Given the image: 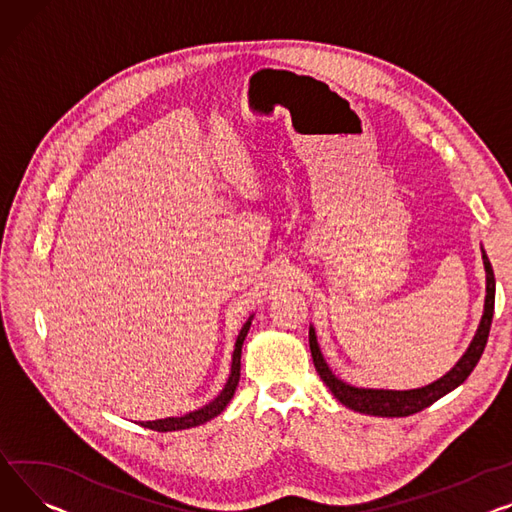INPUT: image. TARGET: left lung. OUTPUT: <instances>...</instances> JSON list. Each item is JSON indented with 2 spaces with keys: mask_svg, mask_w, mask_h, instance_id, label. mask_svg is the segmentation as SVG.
Masks as SVG:
<instances>
[{
  "mask_svg": "<svg viewBox=\"0 0 512 512\" xmlns=\"http://www.w3.org/2000/svg\"><path fill=\"white\" fill-rule=\"evenodd\" d=\"M484 265H486V306H484V317H482L480 329H478V333H475L469 350L455 364V368L445 374V377L434 381L428 387L412 389V391H383V389L350 387L344 381H339L335 374L329 370V366L325 364V360L321 356V350L317 346L315 331L311 329L309 331L311 356H313V362H315L319 377L329 387V391L354 412L370 414V416H383V418H403V416H412V414H418V412L426 410L428 405L438 401L442 395H447L453 389H457L469 377L471 370L478 366V362L484 354V348L488 344V335H490V327H492L496 280H494V269H492L490 259H488L486 253H484Z\"/></svg>",
  "mask_w": 512,
  "mask_h": 512,
  "instance_id": "8db88e82",
  "label": "left lung"
}]
</instances>
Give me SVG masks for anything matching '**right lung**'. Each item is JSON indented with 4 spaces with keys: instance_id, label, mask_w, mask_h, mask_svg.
Here are the masks:
<instances>
[{
    "instance_id": "obj_1",
    "label": "right lung",
    "mask_w": 512,
    "mask_h": 512,
    "mask_svg": "<svg viewBox=\"0 0 512 512\" xmlns=\"http://www.w3.org/2000/svg\"><path fill=\"white\" fill-rule=\"evenodd\" d=\"M249 327H251V319L245 323V327L241 329V333H238L228 383H226V387L222 389V393H220L214 401H210L206 407H201V410L191 412V414H187V416H183V418H164V420H154V422H142V426H144V428H150V430H156V432H173V430L193 428V426H199V424H203V422H208V420L216 418V416L224 410V407L228 405V401L232 399L234 389H236V385H238V379H241V350H243V342H245Z\"/></svg>"
}]
</instances>
